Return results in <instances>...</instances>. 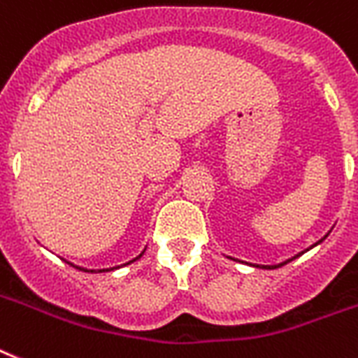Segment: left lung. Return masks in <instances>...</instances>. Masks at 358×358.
<instances>
[{"instance_id":"left-lung-1","label":"left lung","mask_w":358,"mask_h":358,"mask_svg":"<svg viewBox=\"0 0 358 358\" xmlns=\"http://www.w3.org/2000/svg\"><path fill=\"white\" fill-rule=\"evenodd\" d=\"M325 236H327V234H325ZM325 236L322 240H325ZM322 240H320V242H322ZM320 242H316V244L314 245H318ZM314 245H310V248H314ZM310 248H308V250H310ZM301 253H305V251H301ZM301 253H299V255H301ZM299 255H296V257H299ZM296 257H292V259H288V260H285V262H281V264H273V266H260V268H266V270H271V268H279V266H282V264H287V262H290V260H294L296 259ZM234 260V259H233Z\"/></svg>"}]
</instances>
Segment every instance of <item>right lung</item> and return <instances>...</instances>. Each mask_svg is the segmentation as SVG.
Here are the masks:
<instances>
[{"mask_svg": "<svg viewBox=\"0 0 358 358\" xmlns=\"http://www.w3.org/2000/svg\"><path fill=\"white\" fill-rule=\"evenodd\" d=\"M144 251H142L138 257H134L133 260H129V262H125V264H131V262H134V260H138L140 257L144 255ZM70 264H71V262H70ZM71 266H73V268H77V270H81V271H90V273H103V271H113V270H116V268H120V266H114V268H103V270H88V268H81V266H76V264H71Z\"/></svg>", "mask_w": 358, "mask_h": 358, "instance_id": "right-lung-1", "label": "right lung"}]
</instances>
